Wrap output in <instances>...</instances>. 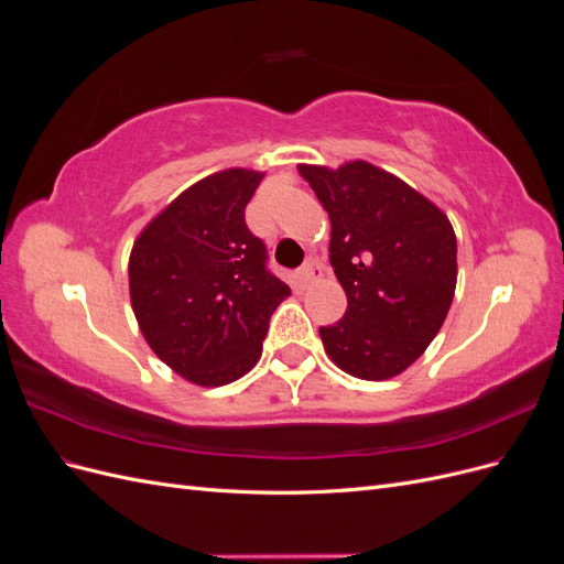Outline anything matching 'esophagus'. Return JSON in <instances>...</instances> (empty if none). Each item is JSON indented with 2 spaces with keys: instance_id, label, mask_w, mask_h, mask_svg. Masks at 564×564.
<instances>
[{
  "instance_id": "obj_1",
  "label": "esophagus",
  "mask_w": 564,
  "mask_h": 564,
  "mask_svg": "<svg viewBox=\"0 0 564 564\" xmlns=\"http://www.w3.org/2000/svg\"><path fill=\"white\" fill-rule=\"evenodd\" d=\"M319 278H322V268H319V263H317V261H313V259L296 272L299 286H308V284L317 282Z\"/></svg>"
}]
</instances>
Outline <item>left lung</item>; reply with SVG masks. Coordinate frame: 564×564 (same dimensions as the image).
Here are the masks:
<instances>
[{"mask_svg":"<svg viewBox=\"0 0 564 564\" xmlns=\"http://www.w3.org/2000/svg\"><path fill=\"white\" fill-rule=\"evenodd\" d=\"M332 220L329 261L346 315L319 336L355 379L386 381L414 365L445 322L456 289L449 218L412 185L369 162L299 164Z\"/></svg>","mask_w":564,"mask_h":564,"instance_id":"obj_1","label":"left lung"}]
</instances>
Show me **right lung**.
Here are the masks:
<instances>
[{
    "label": "right lung",
    "mask_w": 564,
    "mask_h": 564,
    "mask_svg": "<svg viewBox=\"0 0 564 564\" xmlns=\"http://www.w3.org/2000/svg\"><path fill=\"white\" fill-rule=\"evenodd\" d=\"M261 181L251 169L197 181L150 220L129 256L143 338L195 386L245 377L259 362L270 315L292 294L265 268V245L245 224Z\"/></svg>",
    "instance_id": "add662e5"
}]
</instances>
